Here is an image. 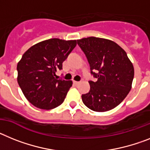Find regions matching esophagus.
Returning <instances> with one entry per match:
<instances>
[{
    "instance_id": "obj_1",
    "label": "esophagus",
    "mask_w": 150,
    "mask_h": 150,
    "mask_svg": "<svg viewBox=\"0 0 150 150\" xmlns=\"http://www.w3.org/2000/svg\"><path fill=\"white\" fill-rule=\"evenodd\" d=\"M73 83L75 84V85H78V84H79V81H73Z\"/></svg>"
}]
</instances>
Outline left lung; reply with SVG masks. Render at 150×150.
Listing matches in <instances>:
<instances>
[{"instance_id":"obj_1","label":"left lung","mask_w":150,"mask_h":150,"mask_svg":"<svg viewBox=\"0 0 150 150\" xmlns=\"http://www.w3.org/2000/svg\"><path fill=\"white\" fill-rule=\"evenodd\" d=\"M85 54L91 74L88 93L81 95L84 104L95 112L114 109L127 97L134 75V66L119 45L108 39L89 37L77 40Z\"/></svg>"}]
</instances>
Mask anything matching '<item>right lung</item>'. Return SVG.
I'll list each match as a JSON object with an SVG mask.
<instances>
[{
	"label": "right lung",
	"instance_id": "right-lung-1",
	"mask_svg": "<svg viewBox=\"0 0 150 150\" xmlns=\"http://www.w3.org/2000/svg\"><path fill=\"white\" fill-rule=\"evenodd\" d=\"M76 40L48 39L35 44L17 64V81L23 94L33 106L52 109L63 103L71 81L58 79L57 70L76 46Z\"/></svg>",
	"mask_w": 150,
	"mask_h": 150
}]
</instances>
